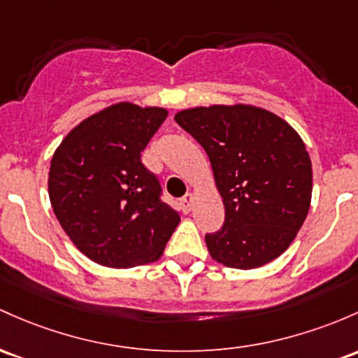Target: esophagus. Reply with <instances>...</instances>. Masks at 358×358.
I'll return each instance as SVG.
<instances>
[{"label": "esophagus", "instance_id": "34e87169", "mask_svg": "<svg viewBox=\"0 0 358 358\" xmlns=\"http://www.w3.org/2000/svg\"><path fill=\"white\" fill-rule=\"evenodd\" d=\"M192 206H194V195L187 194L185 197L182 199V210L187 214V212L192 210Z\"/></svg>", "mask_w": 358, "mask_h": 358}]
</instances>
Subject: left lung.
Masks as SVG:
<instances>
[{
  "mask_svg": "<svg viewBox=\"0 0 358 358\" xmlns=\"http://www.w3.org/2000/svg\"><path fill=\"white\" fill-rule=\"evenodd\" d=\"M175 120L206 149L226 210L221 229L206 234L210 257L241 270L280 257L311 206L313 168L301 136L245 103L187 108Z\"/></svg>",
  "mask_w": 358,
  "mask_h": 358,
  "instance_id": "left-lung-1",
  "label": "left lung"
}]
</instances>
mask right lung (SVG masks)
Masks as SVG:
<instances>
[{"mask_svg":"<svg viewBox=\"0 0 358 358\" xmlns=\"http://www.w3.org/2000/svg\"><path fill=\"white\" fill-rule=\"evenodd\" d=\"M166 117V108L120 101L80 122L54 152L50 206L73 245L98 265L156 262L178 226V212L161 202L158 178L141 161Z\"/></svg>","mask_w":358,"mask_h":358,"instance_id":"obj_1","label":"right lung"}]
</instances>
